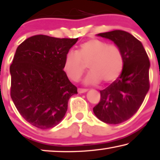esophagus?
<instances>
[{
    "label": "esophagus",
    "instance_id": "esophagus-1",
    "mask_svg": "<svg viewBox=\"0 0 160 160\" xmlns=\"http://www.w3.org/2000/svg\"><path fill=\"white\" fill-rule=\"evenodd\" d=\"M88 89H83V88H78V92L79 93H84V92H87Z\"/></svg>",
    "mask_w": 160,
    "mask_h": 160
}]
</instances>
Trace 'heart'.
Instances as JSON below:
<instances>
[{"instance_id":"heart-1","label":"heart","mask_w":160,"mask_h":160,"mask_svg":"<svg viewBox=\"0 0 160 160\" xmlns=\"http://www.w3.org/2000/svg\"><path fill=\"white\" fill-rule=\"evenodd\" d=\"M84 64H88L91 70L85 78V83L95 85L101 80L110 82L117 79L123 71L124 59L117 46L92 39L81 44L76 52H67L64 71L70 80L77 81L85 72Z\"/></svg>"}]
</instances>
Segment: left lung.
Instances as JSON below:
<instances>
[{
    "label": "left lung",
    "instance_id": "obj_1",
    "mask_svg": "<svg viewBox=\"0 0 160 160\" xmlns=\"http://www.w3.org/2000/svg\"><path fill=\"white\" fill-rule=\"evenodd\" d=\"M97 36L111 40L121 49L124 66L117 79L100 90L101 100L93 112L103 122L118 124L137 113L149 91V59L142 42L128 32L114 30Z\"/></svg>",
    "mask_w": 160,
    "mask_h": 160
}]
</instances>
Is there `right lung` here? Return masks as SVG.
Returning a JSON list of instances; mask_svg holds the SVG:
<instances>
[{"label": "right lung", "mask_w": 160, "mask_h": 160, "mask_svg": "<svg viewBox=\"0 0 160 160\" xmlns=\"http://www.w3.org/2000/svg\"><path fill=\"white\" fill-rule=\"evenodd\" d=\"M78 40L35 35L16 49L10 66L11 97L30 124L47 129L65 116L78 88L63 70L64 59Z\"/></svg>", "instance_id": "obj_1"}]
</instances>
